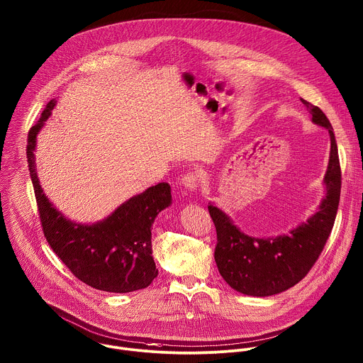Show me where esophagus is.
I'll return each mask as SVG.
<instances>
[{
  "label": "esophagus",
  "mask_w": 363,
  "mask_h": 363,
  "mask_svg": "<svg viewBox=\"0 0 363 363\" xmlns=\"http://www.w3.org/2000/svg\"><path fill=\"white\" fill-rule=\"evenodd\" d=\"M182 182V186L189 191V192H195L196 188H198V184H199V175L196 172H188L182 177L181 179Z\"/></svg>",
  "instance_id": "1"
}]
</instances>
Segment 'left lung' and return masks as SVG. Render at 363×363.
Returning a JSON list of instances; mask_svg holds the SVG:
<instances>
[{"label":"left lung","instance_id":"left-lung-1","mask_svg":"<svg viewBox=\"0 0 363 363\" xmlns=\"http://www.w3.org/2000/svg\"><path fill=\"white\" fill-rule=\"evenodd\" d=\"M314 124L330 133L331 150L324 177L325 198L318 211L290 235L255 238L243 233L233 220L213 203L208 205L216 228L215 262L223 280L238 293L269 297L301 281L320 257L333 230L341 196V167L334 128L324 111L301 99Z\"/></svg>","mask_w":363,"mask_h":363}]
</instances>
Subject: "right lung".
<instances>
[{"label":"right lung","mask_w":363,"mask_h":363,"mask_svg":"<svg viewBox=\"0 0 363 363\" xmlns=\"http://www.w3.org/2000/svg\"><path fill=\"white\" fill-rule=\"evenodd\" d=\"M52 99L28 133L26 158L43 235L66 267L84 284L107 293H131L148 287L158 270L152 257L151 228L172 203L167 182L147 188L116 208L103 220L84 225L67 219L43 194L35 164L36 137L50 117Z\"/></svg>","instance_id":"right-lung-1"}]
</instances>
